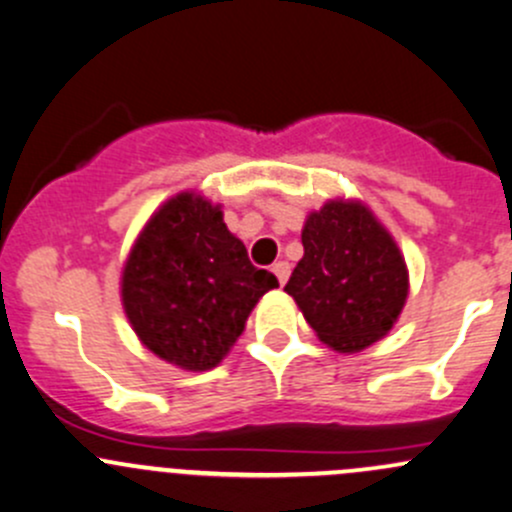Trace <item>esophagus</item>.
Segmentation results:
<instances>
[{"label":"esophagus","mask_w":512,"mask_h":512,"mask_svg":"<svg viewBox=\"0 0 512 512\" xmlns=\"http://www.w3.org/2000/svg\"><path fill=\"white\" fill-rule=\"evenodd\" d=\"M272 272L277 274V279H279V284H287V279H289V262H284V260H279V262H274V267H272Z\"/></svg>","instance_id":"34e87169"}]
</instances>
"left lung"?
<instances>
[{
  "label": "left lung",
  "instance_id": "left-lung-1",
  "mask_svg": "<svg viewBox=\"0 0 512 512\" xmlns=\"http://www.w3.org/2000/svg\"><path fill=\"white\" fill-rule=\"evenodd\" d=\"M304 257L284 292L336 353H360L400 319L410 272L390 230L358 198H328L306 215Z\"/></svg>",
  "mask_w": 512,
  "mask_h": 512
}]
</instances>
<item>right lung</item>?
Wrapping results in <instances>:
<instances>
[{
	"label": "right lung",
	"instance_id": "right-lung-1",
	"mask_svg": "<svg viewBox=\"0 0 512 512\" xmlns=\"http://www.w3.org/2000/svg\"><path fill=\"white\" fill-rule=\"evenodd\" d=\"M277 277L257 270L223 220V206L198 191L164 201L139 230L122 265V309L139 343L188 373L211 370L245 331Z\"/></svg>",
	"mask_w": 512,
	"mask_h": 512
}]
</instances>
